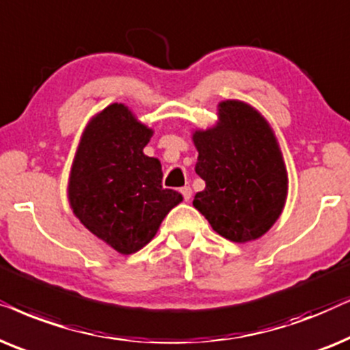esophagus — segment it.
Returning <instances> with one entry per match:
<instances>
[{
	"label": "esophagus",
	"mask_w": 350,
	"mask_h": 350,
	"mask_svg": "<svg viewBox=\"0 0 350 350\" xmlns=\"http://www.w3.org/2000/svg\"><path fill=\"white\" fill-rule=\"evenodd\" d=\"M180 193H183V197H184L185 202H189L190 197H192V189H190L189 185H185V187L180 189Z\"/></svg>",
	"instance_id": "34e87169"
}]
</instances>
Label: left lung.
Returning <instances> with one entry per match:
<instances>
[{"mask_svg":"<svg viewBox=\"0 0 350 350\" xmlns=\"http://www.w3.org/2000/svg\"><path fill=\"white\" fill-rule=\"evenodd\" d=\"M195 172L206 187L193 206L224 239L246 243L262 237L280 217L288 176L273 131L264 116L240 100L219 104V121L195 131Z\"/></svg>","mask_w":350,"mask_h":350,"instance_id":"1","label":"left lung"}]
</instances>
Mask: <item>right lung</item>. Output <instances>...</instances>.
I'll return each mask as SVG.
<instances>
[{
	"label": "right lung",
	"mask_w": 350,
	"mask_h": 350,
	"mask_svg": "<svg viewBox=\"0 0 350 350\" xmlns=\"http://www.w3.org/2000/svg\"><path fill=\"white\" fill-rule=\"evenodd\" d=\"M152 134L126 105L111 104L86 126L70 172L75 216L121 254L144 248L183 202L179 192L163 189L160 161L144 155Z\"/></svg>",
	"instance_id": "right-lung-1"
}]
</instances>
